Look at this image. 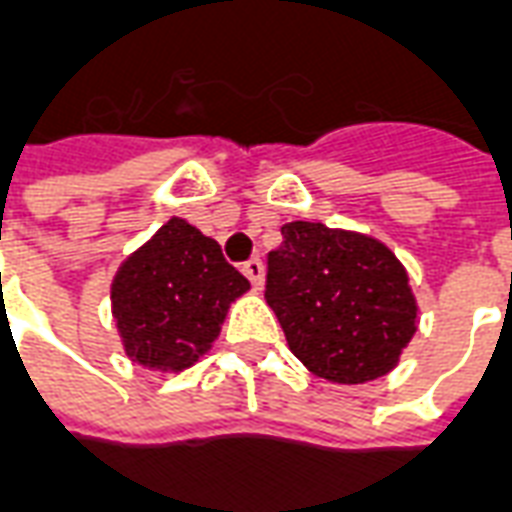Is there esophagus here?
Instances as JSON below:
<instances>
[{
	"label": "esophagus",
	"mask_w": 512,
	"mask_h": 512,
	"mask_svg": "<svg viewBox=\"0 0 512 512\" xmlns=\"http://www.w3.org/2000/svg\"><path fill=\"white\" fill-rule=\"evenodd\" d=\"M242 272H245V278L251 280V286L256 288V291H261V286H264V261L261 259H251L242 264Z\"/></svg>",
	"instance_id": "obj_1"
}]
</instances>
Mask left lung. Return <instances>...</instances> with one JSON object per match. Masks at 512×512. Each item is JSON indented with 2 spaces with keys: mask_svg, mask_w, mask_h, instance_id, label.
<instances>
[{
  "mask_svg": "<svg viewBox=\"0 0 512 512\" xmlns=\"http://www.w3.org/2000/svg\"><path fill=\"white\" fill-rule=\"evenodd\" d=\"M270 251L267 305L307 370L329 383H370L394 370L418 329L405 264L386 242L291 221Z\"/></svg>",
  "mask_w": 512,
  "mask_h": 512,
  "instance_id": "left-lung-1",
  "label": "left lung"
}]
</instances>
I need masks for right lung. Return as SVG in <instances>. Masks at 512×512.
I'll list each match as a JSON object with an SVG mask.
<instances>
[{
	"instance_id": "right-lung-1",
	"label": "right lung",
	"mask_w": 512,
	"mask_h": 512,
	"mask_svg": "<svg viewBox=\"0 0 512 512\" xmlns=\"http://www.w3.org/2000/svg\"><path fill=\"white\" fill-rule=\"evenodd\" d=\"M251 283L221 245L186 218H169L129 253L110 283L113 321L126 356L153 372L194 367L221 334L232 302Z\"/></svg>"
}]
</instances>
